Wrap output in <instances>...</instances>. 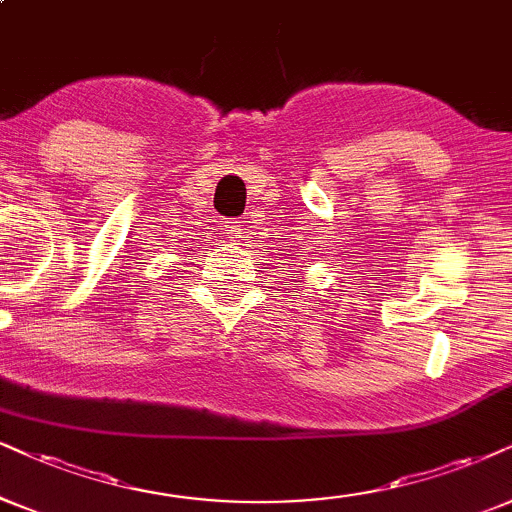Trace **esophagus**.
Returning a JSON list of instances; mask_svg holds the SVG:
<instances>
[{
	"instance_id": "1",
	"label": "esophagus",
	"mask_w": 512,
	"mask_h": 512,
	"mask_svg": "<svg viewBox=\"0 0 512 512\" xmlns=\"http://www.w3.org/2000/svg\"><path fill=\"white\" fill-rule=\"evenodd\" d=\"M223 235H225L227 242H237L242 232H239V225L237 223H232V220H225V223H223Z\"/></svg>"
}]
</instances>
